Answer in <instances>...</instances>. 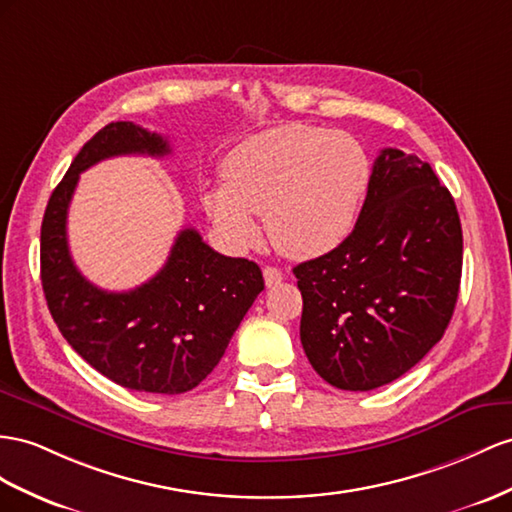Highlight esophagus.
<instances>
[{"label":"esophagus","instance_id":"34e87169","mask_svg":"<svg viewBox=\"0 0 512 512\" xmlns=\"http://www.w3.org/2000/svg\"><path fill=\"white\" fill-rule=\"evenodd\" d=\"M264 281H266L268 287L279 285L283 281V272L279 268H274V266H266L264 268Z\"/></svg>","mask_w":512,"mask_h":512}]
</instances>
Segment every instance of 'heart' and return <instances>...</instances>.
I'll return each mask as SVG.
<instances>
[{
    "label": "heart",
    "instance_id": "obj_1",
    "mask_svg": "<svg viewBox=\"0 0 512 512\" xmlns=\"http://www.w3.org/2000/svg\"><path fill=\"white\" fill-rule=\"evenodd\" d=\"M222 181L201 192L218 233L235 248L259 240L264 214L272 244L287 257L313 259L355 227L370 183V157L346 131L285 123L259 131L222 157Z\"/></svg>",
    "mask_w": 512,
    "mask_h": 512
}]
</instances>
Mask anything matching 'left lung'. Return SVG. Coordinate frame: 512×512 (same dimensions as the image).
Masks as SVG:
<instances>
[{
	"instance_id": "left-lung-1",
	"label": "left lung",
	"mask_w": 512,
	"mask_h": 512,
	"mask_svg": "<svg viewBox=\"0 0 512 512\" xmlns=\"http://www.w3.org/2000/svg\"><path fill=\"white\" fill-rule=\"evenodd\" d=\"M463 270L450 190L417 155L383 149L355 229L298 264L300 342L326 383L370 391L396 381L443 337Z\"/></svg>"
}]
</instances>
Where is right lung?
Returning <instances> with one entry per match:
<instances>
[{
    "label": "right lung",
    "instance_id": "add662e5",
    "mask_svg": "<svg viewBox=\"0 0 512 512\" xmlns=\"http://www.w3.org/2000/svg\"><path fill=\"white\" fill-rule=\"evenodd\" d=\"M170 153L168 140L134 123H110L75 155L51 192L41 227V281L51 318L86 363L116 385L190 391L225 355L264 277L255 261L225 257L196 229L179 231L164 268L129 292H106L75 268L67 216L80 173L116 155Z\"/></svg>",
    "mask_w": 512,
    "mask_h": 512
}]
</instances>
